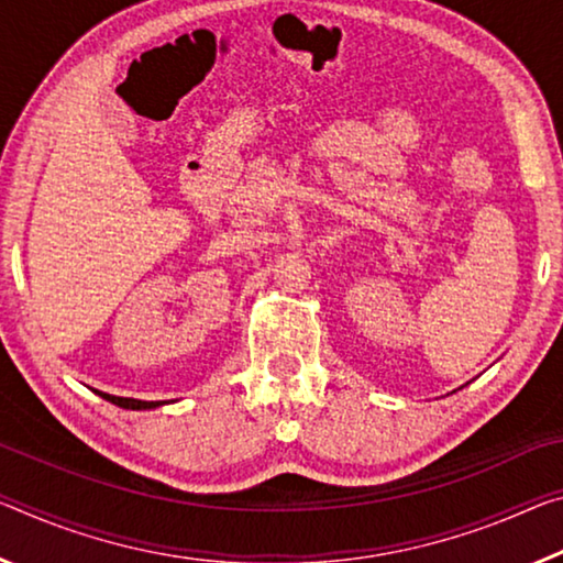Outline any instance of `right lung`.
Here are the masks:
<instances>
[{"mask_svg":"<svg viewBox=\"0 0 563 563\" xmlns=\"http://www.w3.org/2000/svg\"><path fill=\"white\" fill-rule=\"evenodd\" d=\"M104 400H110V404L120 406V408H130V410H147V408H157L163 406L165 400H137V398H120V396H110V394H102V390H97Z\"/></svg>","mask_w":563,"mask_h":563,"instance_id":"add662e5","label":"right lung"}]
</instances>
